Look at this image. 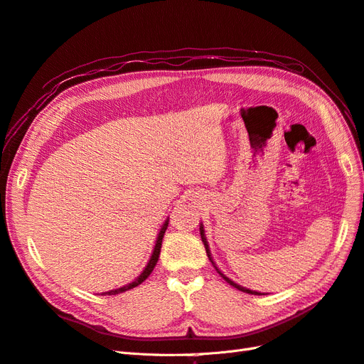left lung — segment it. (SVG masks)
Masks as SVG:
<instances>
[{
    "label": "left lung",
    "mask_w": 364,
    "mask_h": 364,
    "mask_svg": "<svg viewBox=\"0 0 364 364\" xmlns=\"http://www.w3.org/2000/svg\"><path fill=\"white\" fill-rule=\"evenodd\" d=\"M200 237H202V241H203V246H205V249H206V255H208V258H209V261H211L213 262V266H214V261H213V258H211V255H209V247H208V243H206V238H205V234H203V228L200 226ZM215 267V266H214ZM215 270L218 272V274H220V277H222L228 284H230V285H232V287H235V289H238V290H241V291H245V293H249V294H261V293H258V291H252V290H247V289H245V287H240V285L238 284H235L234 281H230L229 278H226L225 277V274L222 273V272H220L217 267H215Z\"/></svg>",
    "instance_id": "1"
}]
</instances>
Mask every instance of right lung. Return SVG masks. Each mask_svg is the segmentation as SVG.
Here are the masks:
<instances>
[{"label":"right lung","instance_id":"obj_1","mask_svg":"<svg viewBox=\"0 0 364 364\" xmlns=\"http://www.w3.org/2000/svg\"><path fill=\"white\" fill-rule=\"evenodd\" d=\"M167 226H168V220H167V222L164 223V226H162V229H161V232H159V235H158L156 245H155V250H153V255H151V258H150V261H149V264H147V267H146L144 270H142V273L139 274V277H138L134 282H130V284L124 285V287H119V289H117V290L106 291V293H103V294H118V293H123V291H126V290H130V289L136 287V285H139L142 281H146V279L149 278V274L153 272V269H155L156 262H158L159 252H161V246H162V238H164L165 230H167Z\"/></svg>","mask_w":364,"mask_h":364}]
</instances>
